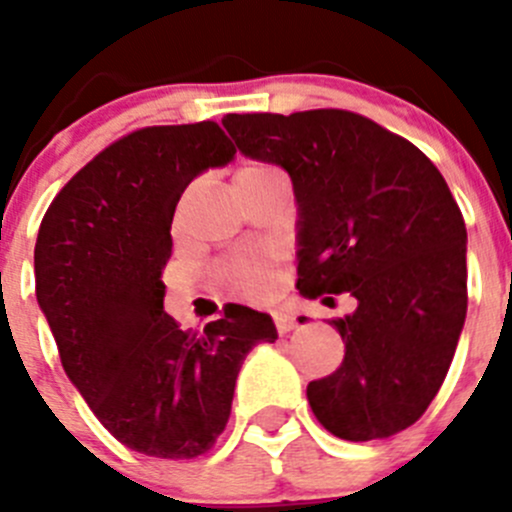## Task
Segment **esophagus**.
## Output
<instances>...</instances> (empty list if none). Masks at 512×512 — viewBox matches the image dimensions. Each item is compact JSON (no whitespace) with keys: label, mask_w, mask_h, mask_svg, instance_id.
I'll list each match as a JSON object with an SVG mask.
<instances>
[{"label":"esophagus","mask_w":512,"mask_h":512,"mask_svg":"<svg viewBox=\"0 0 512 512\" xmlns=\"http://www.w3.org/2000/svg\"><path fill=\"white\" fill-rule=\"evenodd\" d=\"M272 319H275V327L280 334L292 332V329L297 327V314L287 312V309H275V312H272Z\"/></svg>","instance_id":"1"}]
</instances>
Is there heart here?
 <instances>
[{
  "label": "heart",
  "instance_id": "b5f03b06",
  "mask_svg": "<svg viewBox=\"0 0 512 512\" xmlns=\"http://www.w3.org/2000/svg\"><path fill=\"white\" fill-rule=\"evenodd\" d=\"M277 173L272 165L265 163H245L237 168L235 183L237 180H250V178H262V175ZM267 272V257L262 255H237L230 262H225L220 275L225 277L230 285L237 289H245V292H260L262 280H265Z\"/></svg>",
  "mask_w": 512,
  "mask_h": 512
}]
</instances>
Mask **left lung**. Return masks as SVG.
<instances>
[{
    "instance_id": "left-lung-1",
    "label": "left lung",
    "mask_w": 512,
    "mask_h": 512,
    "mask_svg": "<svg viewBox=\"0 0 512 512\" xmlns=\"http://www.w3.org/2000/svg\"><path fill=\"white\" fill-rule=\"evenodd\" d=\"M247 158L282 165L297 198V289L349 292L332 319L344 361L309 381L317 421L344 441L416 423L448 374L468 309L466 223L446 180L406 138L342 108L227 113Z\"/></svg>"
}]
</instances>
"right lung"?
Masks as SVG:
<instances>
[{
    "mask_svg": "<svg viewBox=\"0 0 512 512\" xmlns=\"http://www.w3.org/2000/svg\"><path fill=\"white\" fill-rule=\"evenodd\" d=\"M232 158L215 121L138 128L59 190L36 237V302L66 376L98 421L146 456L210 451L242 361L277 339L270 314L242 304L200 334L163 309L175 205L190 180Z\"/></svg>",
    "mask_w": 512,
    "mask_h": 512,
    "instance_id": "1",
    "label": "right lung"
}]
</instances>
